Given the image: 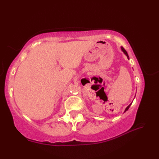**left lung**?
<instances>
[{"label": "left lung", "mask_w": 159, "mask_h": 159, "mask_svg": "<svg viewBox=\"0 0 159 159\" xmlns=\"http://www.w3.org/2000/svg\"><path fill=\"white\" fill-rule=\"evenodd\" d=\"M121 50H123V52L125 53V54H126V55L127 56V57H128V59H129V58H128V53H127V52L126 51V50H125L124 48H123V47H121ZM131 105V104H129V105H128L127 107H126V109H125V111H124V112H126V111L128 109H129V107H130V106Z\"/></svg>", "instance_id": "obj_1"}]
</instances>
